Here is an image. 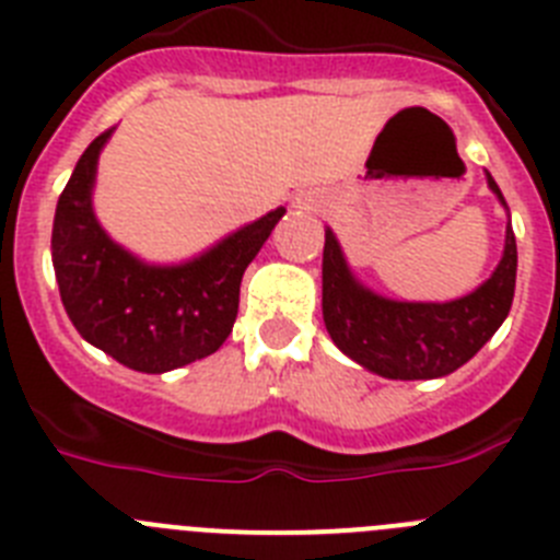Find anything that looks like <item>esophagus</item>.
Segmentation results:
<instances>
[{"mask_svg":"<svg viewBox=\"0 0 560 560\" xmlns=\"http://www.w3.org/2000/svg\"><path fill=\"white\" fill-rule=\"evenodd\" d=\"M305 201H314V199H296V205H305Z\"/></svg>","mask_w":560,"mask_h":560,"instance_id":"34e87169","label":"esophagus"}]
</instances>
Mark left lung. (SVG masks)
I'll list each match as a JSON object with an SVG mask.
<instances>
[{
  "instance_id": "obj_1",
  "label": "left lung",
  "mask_w": 560,
  "mask_h": 560,
  "mask_svg": "<svg viewBox=\"0 0 560 560\" xmlns=\"http://www.w3.org/2000/svg\"><path fill=\"white\" fill-rule=\"evenodd\" d=\"M488 187L508 210L491 173ZM516 235L508 221L502 260L479 289L452 303H398L364 289L341 255L336 235L325 230V328L336 348L370 373L398 381L440 378L474 359L504 323L516 291Z\"/></svg>"
}]
</instances>
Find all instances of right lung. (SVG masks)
I'll use <instances>...</instances> for the list:
<instances>
[{"label": "right lung", "instance_id": "1", "mask_svg": "<svg viewBox=\"0 0 560 560\" xmlns=\"http://www.w3.org/2000/svg\"><path fill=\"white\" fill-rule=\"evenodd\" d=\"M114 128L83 151L52 221V266L78 334L137 373H167L215 353L232 334L241 277L283 207L179 266H151L114 244L95 219L97 156Z\"/></svg>", "mask_w": 560, "mask_h": 560}]
</instances>
